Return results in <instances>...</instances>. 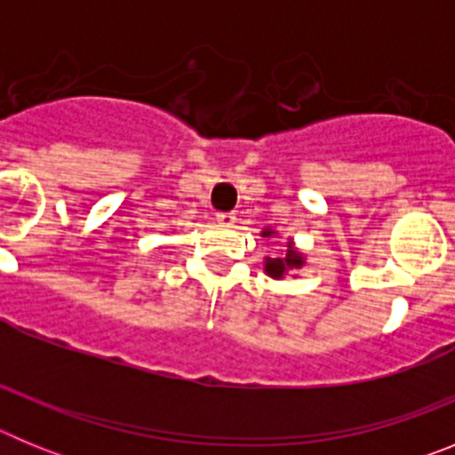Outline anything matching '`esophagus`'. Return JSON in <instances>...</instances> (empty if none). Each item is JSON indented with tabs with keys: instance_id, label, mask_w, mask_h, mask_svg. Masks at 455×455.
<instances>
[{
	"instance_id": "1",
	"label": "esophagus",
	"mask_w": 455,
	"mask_h": 455,
	"mask_svg": "<svg viewBox=\"0 0 455 455\" xmlns=\"http://www.w3.org/2000/svg\"><path fill=\"white\" fill-rule=\"evenodd\" d=\"M216 219H219V223H223V225H235L236 216L232 214V212H220V214L216 216Z\"/></svg>"
}]
</instances>
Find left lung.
I'll use <instances>...</instances> for the list:
<instances>
[{
	"label": "left lung",
	"mask_w": 455,
	"mask_h": 455,
	"mask_svg": "<svg viewBox=\"0 0 455 455\" xmlns=\"http://www.w3.org/2000/svg\"><path fill=\"white\" fill-rule=\"evenodd\" d=\"M268 235V232H267ZM291 248V246H289ZM300 257L293 251H287V257H268L267 259V273L273 277H283L289 268H299L300 267Z\"/></svg>",
	"instance_id": "8db88e82"
}]
</instances>
